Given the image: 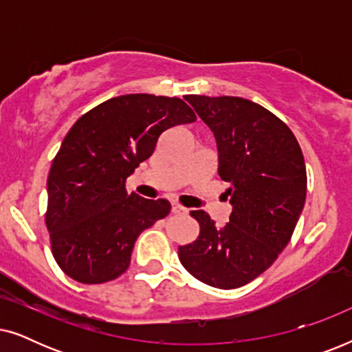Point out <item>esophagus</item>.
Listing matches in <instances>:
<instances>
[{"label":"esophagus","mask_w":352,"mask_h":352,"mask_svg":"<svg viewBox=\"0 0 352 352\" xmlns=\"http://www.w3.org/2000/svg\"><path fill=\"white\" fill-rule=\"evenodd\" d=\"M171 211H173V213H176V214H186L187 213V208H184V206H181L179 204H173L171 205Z\"/></svg>","instance_id":"1"}]
</instances>
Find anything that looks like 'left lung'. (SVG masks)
I'll return each mask as SVG.
<instances>
[{
  "label": "left lung",
  "mask_w": 352,
  "mask_h": 352,
  "mask_svg": "<svg viewBox=\"0 0 352 352\" xmlns=\"http://www.w3.org/2000/svg\"><path fill=\"white\" fill-rule=\"evenodd\" d=\"M214 134L218 175L229 182V223L216 228L204 210L195 242L179 247L187 271L230 290L252 282L290 242L306 200V165L292 129L263 105L234 96H186Z\"/></svg>",
  "instance_id": "obj_1"
}]
</instances>
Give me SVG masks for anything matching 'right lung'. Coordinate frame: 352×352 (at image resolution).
<instances>
[{"label":"right lung","mask_w":352,"mask_h":352,"mask_svg":"<svg viewBox=\"0 0 352 352\" xmlns=\"http://www.w3.org/2000/svg\"><path fill=\"white\" fill-rule=\"evenodd\" d=\"M197 117L182 99L124 94L91 109L62 141L47 176L46 228L52 256L80 283L122 276L144 229L170 213L165 199L124 189L163 131Z\"/></svg>","instance_id":"right-lung-1"}]
</instances>
